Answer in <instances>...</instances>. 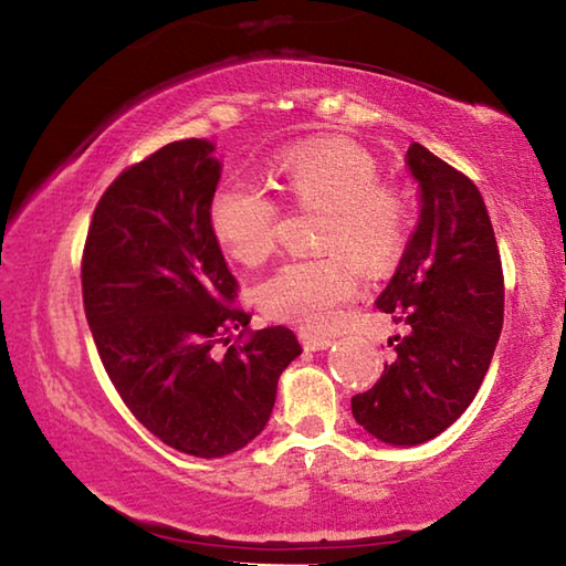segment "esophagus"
Instances as JSON below:
<instances>
[{"label":"esophagus","mask_w":566,"mask_h":566,"mask_svg":"<svg viewBox=\"0 0 566 566\" xmlns=\"http://www.w3.org/2000/svg\"><path fill=\"white\" fill-rule=\"evenodd\" d=\"M300 338L306 352H324V348H328L334 344L332 336H322V334H314V332H306V328H302L300 332Z\"/></svg>","instance_id":"34e87169"}]
</instances>
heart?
<instances>
[{"label": "heart", "mask_w": 566, "mask_h": 566, "mask_svg": "<svg viewBox=\"0 0 566 566\" xmlns=\"http://www.w3.org/2000/svg\"><path fill=\"white\" fill-rule=\"evenodd\" d=\"M274 176L302 210L324 212L314 260H294L260 286V304L272 318L304 328H328L352 300L358 274L398 260L410 230L406 195L378 180L374 158L342 140L304 143L276 156ZM210 228L222 250L242 264H260L276 248L280 208L254 185L228 180L210 198Z\"/></svg>", "instance_id": "heart-1"}]
</instances>
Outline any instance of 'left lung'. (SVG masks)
Returning <instances> with one entry per match:
<instances>
[{"instance_id":"8db88e82","label":"left lung","mask_w":566,"mask_h":566,"mask_svg":"<svg viewBox=\"0 0 566 566\" xmlns=\"http://www.w3.org/2000/svg\"><path fill=\"white\" fill-rule=\"evenodd\" d=\"M418 182V228L376 306L406 324L376 386L352 398L366 433L420 446L465 413L485 378L505 312L502 264L480 190L420 143L406 153Z\"/></svg>"}]
</instances>
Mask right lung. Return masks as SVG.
<instances>
[{"mask_svg":"<svg viewBox=\"0 0 566 566\" xmlns=\"http://www.w3.org/2000/svg\"><path fill=\"white\" fill-rule=\"evenodd\" d=\"M220 176L205 138L168 143L123 170L96 205L81 264L88 328L123 403L195 458L252 443L302 354L292 328L250 332L252 316L232 306L238 282L208 214Z\"/></svg>","mask_w":566,"mask_h":566,"instance_id":"1","label":"right lung"}]
</instances>
